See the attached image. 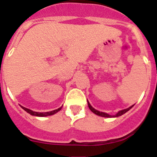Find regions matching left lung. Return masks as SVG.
<instances>
[{"instance_id": "1", "label": "left lung", "mask_w": 157, "mask_h": 157, "mask_svg": "<svg viewBox=\"0 0 157 157\" xmlns=\"http://www.w3.org/2000/svg\"><path fill=\"white\" fill-rule=\"evenodd\" d=\"M87 104H88L89 108H90V111H91L92 112H93V113L96 114L97 115H99V116L106 117V118H112V117H118V116H121V115H122L123 114H125V112H128V110H130V109H131V108L133 107V105H132L131 107H129V108H126V109H124V110H121V111H119V112H118V113H117L115 115H108V114L105 113V112H99V111H97V110H95L94 108L93 107H92L91 105H90V103H89L88 101H87Z\"/></svg>"}]
</instances>
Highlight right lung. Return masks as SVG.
<instances>
[{
	"instance_id": "add662e5",
	"label": "right lung",
	"mask_w": 157,
	"mask_h": 157,
	"mask_svg": "<svg viewBox=\"0 0 157 157\" xmlns=\"http://www.w3.org/2000/svg\"><path fill=\"white\" fill-rule=\"evenodd\" d=\"M21 107L23 108V109L25 110V112H27L28 113H29V114H30V115H34V116H39V117H45V116H49V115H54V114H56V112H58L59 111H60L61 108H62V107H60V108H59L58 109H56V110H54V111H52V112H33V111H32V110L29 109V108H25V107H22V106H21Z\"/></svg>"
}]
</instances>
